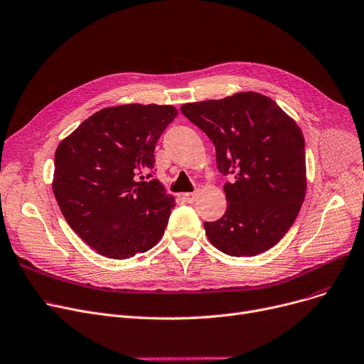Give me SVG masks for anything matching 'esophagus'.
Returning <instances> with one entry per match:
<instances>
[{"mask_svg": "<svg viewBox=\"0 0 364 364\" xmlns=\"http://www.w3.org/2000/svg\"><path fill=\"white\" fill-rule=\"evenodd\" d=\"M197 196H198V194H196V192H185V194H181V196H179V198H181L183 203H186V204H192V203H194V201L197 200Z\"/></svg>", "mask_w": 364, "mask_h": 364, "instance_id": "esophagus-1", "label": "esophagus"}]
</instances>
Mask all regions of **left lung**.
Listing matches in <instances>:
<instances>
[{
    "instance_id": "1",
    "label": "left lung",
    "mask_w": 364,
    "mask_h": 364,
    "mask_svg": "<svg viewBox=\"0 0 364 364\" xmlns=\"http://www.w3.org/2000/svg\"><path fill=\"white\" fill-rule=\"evenodd\" d=\"M181 112L216 146L228 208L204 222L208 241L233 257H252L279 242L306 197V149L300 126L272 98L238 92L188 102Z\"/></svg>"
}]
</instances>
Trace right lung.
<instances>
[{"label": "right lung", "mask_w": 364, "mask_h": 364, "mask_svg": "<svg viewBox=\"0 0 364 364\" xmlns=\"http://www.w3.org/2000/svg\"><path fill=\"white\" fill-rule=\"evenodd\" d=\"M173 105L107 107L64 138L54 157L53 192L64 219L104 257L124 260L163 237L173 196L151 173Z\"/></svg>", "instance_id": "add662e5"}]
</instances>
